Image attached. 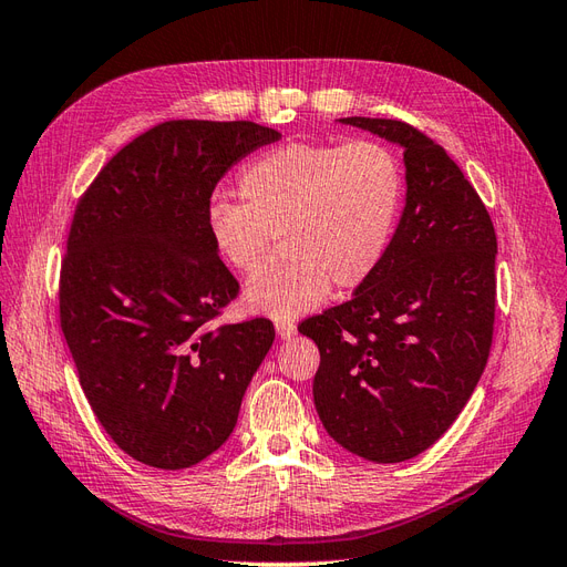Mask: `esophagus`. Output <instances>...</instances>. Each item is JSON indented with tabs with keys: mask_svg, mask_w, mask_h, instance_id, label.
Here are the masks:
<instances>
[{
	"mask_svg": "<svg viewBox=\"0 0 567 567\" xmlns=\"http://www.w3.org/2000/svg\"><path fill=\"white\" fill-rule=\"evenodd\" d=\"M296 331H298V329H296L293 321H284V319L277 321V333H279L281 340H290V338L296 336Z\"/></svg>",
	"mask_w": 567,
	"mask_h": 567,
	"instance_id": "34e87169",
	"label": "esophagus"
}]
</instances>
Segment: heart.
Masks as SVG:
<instances>
[{
	"label": "heart",
	"instance_id": "b5f03b06",
	"mask_svg": "<svg viewBox=\"0 0 567 567\" xmlns=\"http://www.w3.org/2000/svg\"><path fill=\"white\" fill-rule=\"evenodd\" d=\"M244 203H215L213 248L238 274L260 271L274 238L286 265L255 277L250 312L290 321L331 293L364 286L383 265L398 227L404 175L392 148L373 140L293 142L257 156L238 177Z\"/></svg>",
	"mask_w": 567,
	"mask_h": 567
}]
</instances>
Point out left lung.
I'll list each match as a JSON object with an SVG mask.
<instances>
[{
    "instance_id": "obj_1",
    "label": "left lung",
    "mask_w": 567,
    "mask_h": 567,
    "mask_svg": "<svg viewBox=\"0 0 567 567\" xmlns=\"http://www.w3.org/2000/svg\"><path fill=\"white\" fill-rule=\"evenodd\" d=\"M404 148L406 203L383 265L352 300L305 319L321 354L317 414L340 447L400 463L435 444L485 371L496 234L440 144L402 120L340 117Z\"/></svg>"
}]
</instances>
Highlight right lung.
Wrapping results in <instances>:
<instances>
[{
    "label": "right lung",
    "instance_id": "right-lung-1",
    "mask_svg": "<svg viewBox=\"0 0 567 567\" xmlns=\"http://www.w3.org/2000/svg\"><path fill=\"white\" fill-rule=\"evenodd\" d=\"M277 140L248 120H167L120 148L78 200L61 329L99 423L146 466L179 471L217 452L271 348L262 317L210 329L238 281L208 213L227 169Z\"/></svg>",
    "mask_w": 567,
    "mask_h": 567
}]
</instances>
